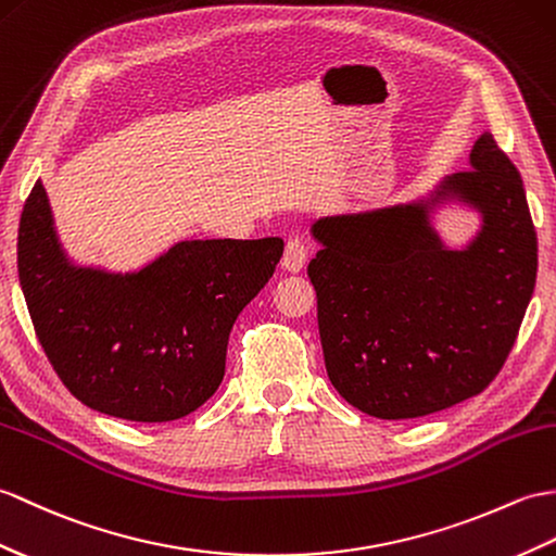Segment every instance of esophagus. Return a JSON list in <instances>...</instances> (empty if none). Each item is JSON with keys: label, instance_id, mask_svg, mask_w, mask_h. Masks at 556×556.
I'll return each mask as SVG.
<instances>
[{"label": "esophagus", "instance_id": "esophagus-1", "mask_svg": "<svg viewBox=\"0 0 556 556\" xmlns=\"http://www.w3.org/2000/svg\"><path fill=\"white\" fill-rule=\"evenodd\" d=\"M307 261V247L301 237H291L287 241V249H283V257H281V267L287 273H301L303 265Z\"/></svg>", "mask_w": 556, "mask_h": 556}]
</instances>
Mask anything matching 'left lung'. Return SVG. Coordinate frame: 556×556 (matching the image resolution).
Listing matches in <instances>:
<instances>
[{
  "mask_svg": "<svg viewBox=\"0 0 556 556\" xmlns=\"http://www.w3.org/2000/svg\"><path fill=\"white\" fill-rule=\"evenodd\" d=\"M483 213L467 251H445L426 203L315 225L307 265L333 389L379 419H415L479 395L519 337L535 289L538 237L521 175L490 132L438 191Z\"/></svg>",
  "mask_w": 556,
  "mask_h": 556,
  "instance_id": "obj_1",
  "label": "left lung"
}]
</instances>
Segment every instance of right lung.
<instances>
[{"mask_svg":"<svg viewBox=\"0 0 556 556\" xmlns=\"http://www.w3.org/2000/svg\"><path fill=\"white\" fill-rule=\"evenodd\" d=\"M283 241H182L137 275L66 263L40 179L18 225V279L47 359L63 386L101 415L175 421L225 377L229 331L273 277Z\"/></svg>","mask_w":556,"mask_h":556,"instance_id":"right-lung-1","label":"right lung"}]
</instances>
